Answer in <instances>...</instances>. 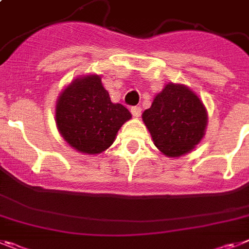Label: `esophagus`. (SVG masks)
<instances>
[{"label": "esophagus", "instance_id": "34e87169", "mask_svg": "<svg viewBox=\"0 0 249 249\" xmlns=\"http://www.w3.org/2000/svg\"><path fill=\"white\" fill-rule=\"evenodd\" d=\"M131 113H132L133 117H140L141 116V107H139V106L132 107L131 108Z\"/></svg>", "mask_w": 249, "mask_h": 249}]
</instances>
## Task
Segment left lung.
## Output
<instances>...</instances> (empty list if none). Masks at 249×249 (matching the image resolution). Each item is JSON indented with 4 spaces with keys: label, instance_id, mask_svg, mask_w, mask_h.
Returning a JSON list of instances; mask_svg holds the SVG:
<instances>
[{
    "label": "left lung",
    "instance_id": "left-lung-1",
    "mask_svg": "<svg viewBox=\"0 0 249 249\" xmlns=\"http://www.w3.org/2000/svg\"><path fill=\"white\" fill-rule=\"evenodd\" d=\"M155 146L167 157L189 154L203 140L207 108L189 87L167 83L142 113Z\"/></svg>",
    "mask_w": 249,
    "mask_h": 249
}]
</instances>
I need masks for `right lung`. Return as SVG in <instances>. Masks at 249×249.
I'll use <instances>...</instances> for the list:
<instances>
[{
  "label": "right lung",
  "mask_w": 249,
  "mask_h": 249,
  "mask_svg": "<svg viewBox=\"0 0 249 249\" xmlns=\"http://www.w3.org/2000/svg\"><path fill=\"white\" fill-rule=\"evenodd\" d=\"M131 117L122 104L110 102L98 74L74 79L61 90L55 107V122L61 137L86 155L107 150Z\"/></svg>",
  "instance_id": "1"
}]
</instances>
